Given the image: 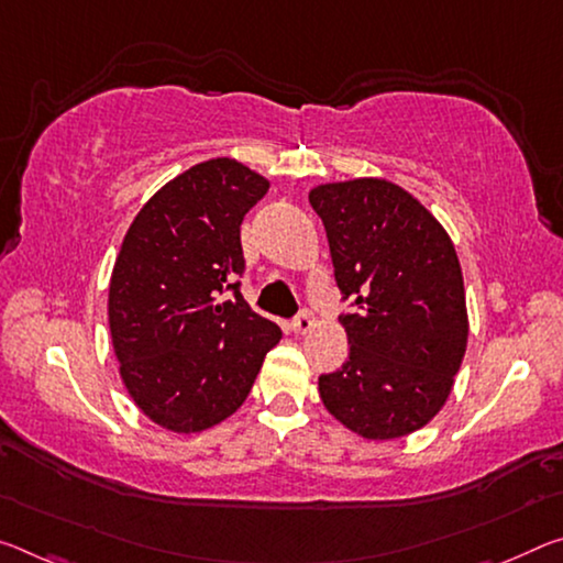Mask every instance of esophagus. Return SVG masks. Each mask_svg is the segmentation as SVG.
Returning <instances> with one entry per match:
<instances>
[{
  "label": "esophagus",
  "instance_id": "esophagus-1",
  "mask_svg": "<svg viewBox=\"0 0 563 563\" xmlns=\"http://www.w3.org/2000/svg\"><path fill=\"white\" fill-rule=\"evenodd\" d=\"M313 325H316V318H313V313H310V310H300V313L296 316V320H292V330H296L298 335L310 333V330H313Z\"/></svg>",
  "mask_w": 563,
  "mask_h": 563
}]
</instances>
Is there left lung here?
Listing matches in <instances>:
<instances>
[{
  "mask_svg": "<svg viewBox=\"0 0 563 563\" xmlns=\"http://www.w3.org/2000/svg\"><path fill=\"white\" fill-rule=\"evenodd\" d=\"M347 361L318 378L323 406L371 441L400 439L443 408L466 353L461 263L449 233L413 195L378 177L318 185Z\"/></svg>",
  "mask_w": 563,
  "mask_h": 563,
  "instance_id": "1",
  "label": "left lung"
}]
</instances>
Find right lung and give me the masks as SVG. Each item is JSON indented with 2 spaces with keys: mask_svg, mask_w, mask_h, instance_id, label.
<instances>
[{
  "mask_svg": "<svg viewBox=\"0 0 563 563\" xmlns=\"http://www.w3.org/2000/svg\"><path fill=\"white\" fill-rule=\"evenodd\" d=\"M267 187L238 159H208L159 187L122 240L107 300L112 347L135 406L167 431L233 416L280 341L240 296V222Z\"/></svg>",
  "mask_w": 563,
  "mask_h": 563,
  "instance_id": "right-lung-1",
  "label": "right lung"
}]
</instances>
